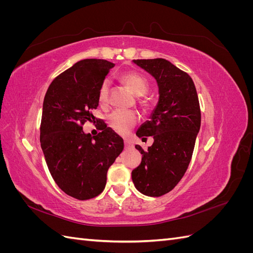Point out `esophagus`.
I'll list each match as a JSON object with an SVG mask.
<instances>
[{"label":"esophagus","instance_id":"esophagus-1","mask_svg":"<svg viewBox=\"0 0 253 253\" xmlns=\"http://www.w3.org/2000/svg\"><path fill=\"white\" fill-rule=\"evenodd\" d=\"M125 147L126 149H131V148H133V144L129 140H125Z\"/></svg>","mask_w":253,"mask_h":253}]
</instances>
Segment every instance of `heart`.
Here are the masks:
<instances>
[{
	"mask_svg": "<svg viewBox=\"0 0 253 253\" xmlns=\"http://www.w3.org/2000/svg\"><path fill=\"white\" fill-rule=\"evenodd\" d=\"M121 81L129 88L136 96H142L149 88L148 81L141 75L127 72L121 75ZM109 98V80L105 79L98 91V99L100 103H105ZM139 120L138 114L133 111L116 110L111 113L108 117V124L112 129L118 134H126Z\"/></svg>",
	"mask_w": 253,
	"mask_h": 253,
	"instance_id": "b5f03b06",
	"label": "heart"
}]
</instances>
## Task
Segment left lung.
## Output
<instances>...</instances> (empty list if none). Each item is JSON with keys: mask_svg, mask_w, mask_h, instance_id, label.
<instances>
[{"mask_svg": "<svg viewBox=\"0 0 253 253\" xmlns=\"http://www.w3.org/2000/svg\"><path fill=\"white\" fill-rule=\"evenodd\" d=\"M149 73L158 85V102L150 120L137 129L141 139L153 136L141 164L132 171V180L140 193L158 197L177 185L185 175L201 128V109L194 82L190 76L163 58L133 60Z\"/></svg>", "mask_w": 253, "mask_h": 253, "instance_id": "1", "label": "left lung"}]
</instances>
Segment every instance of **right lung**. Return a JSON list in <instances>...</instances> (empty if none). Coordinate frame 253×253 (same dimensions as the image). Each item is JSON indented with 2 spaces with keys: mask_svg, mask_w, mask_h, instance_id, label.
<instances>
[{
  "mask_svg": "<svg viewBox=\"0 0 253 253\" xmlns=\"http://www.w3.org/2000/svg\"><path fill=\"white\" fill-rule=\"evenodd\" d=\"M114 66L106 60H81L59 75L44 97L40 143L45 162L58 187L79 201L102 192L109 168L125 147L102 122L97 136L82 128L94 119L99 87Z\"/></svg>",
  "mask_w": 253,
  "mask_h": 253,
  "instance_id": "1",
  "label": "right lung"
}]
</instances>
